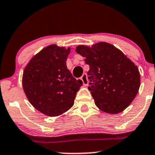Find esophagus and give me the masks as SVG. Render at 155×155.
<instances>
[{"label": "esophagus", "instance_id": "1", "mask_svg": "<svg viewBox=\"0 0 155 155\" xmlns=\"http://www.w3.org/2000/svg\"><path fill=\"white\" fill-rule=\"evenodd\" d=\"M81 79H82V82H83L84 85L87 86V85H88V81H87L86 73H84V74L82 75V77H81Z\"/></svg>", "mask_w": 155, "mask_h": 155}]
</instances>
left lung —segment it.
I'll return each mask as SVG.
<instances>
[{
  "mask_svg": "<svg viewBox=\"0 0 155 155\" xmlns=\"http://www.w3.org/2000/svg\"><path fill=\"white\" fill-rule=\"evenodd\" d=\"M76 51L89 65L88 87L101 111L117 114L126 109L140 86L139 69L121 50L105 42L91 47L80 45Z\"/></svg>",
  "mask_w": 155,
  "mask_h": 155,
  "instance_id": "8db88e82",
  "label": "left lung"
}]
</instances>
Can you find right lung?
<instances>
[{"label":"right lung","instance_id":"right-lung-1","mask_svg":"<svg viewBox=\"0 0 155 155\" xmlns=\"http://www.w3.org/2000/svg\"><path fill=\"white\" fill-rule=\"evenodd\" d=\"M70 52V48L50 45L34 55L23 72L22 86L29 102L48 116L69 110L82 85L67 68Z\"/></svg>","mask_w":155,"mask_h":155}]
</instances>
